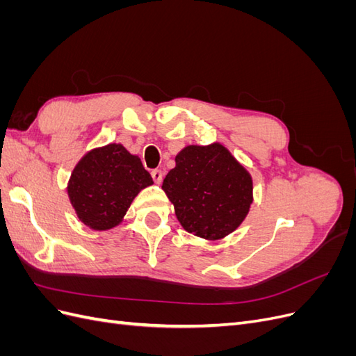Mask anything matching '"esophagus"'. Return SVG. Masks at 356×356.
Listing matches in <instances>:
<instances>
[{
	"mask_svg": "<svg viewBox=\"0 0 356 356\" xmlns=\"http://www.w3.org/2000/svg\"><path fill=\"white\" fill-rule=\"evenodd\" d=\"M152 177H153L156 184H161V181H163V174H161V170H159V169H154L152 172Z\"/></svg>",
	"mask_w": 356,
	"mask_h": 356,
	"instance_id": "1",
	"label": "esophagus"
}]
</instances>
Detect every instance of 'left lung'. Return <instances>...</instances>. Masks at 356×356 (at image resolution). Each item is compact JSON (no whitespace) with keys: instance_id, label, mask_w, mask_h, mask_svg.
<instances>
[{"instance_id":"1","label":"left lung","mask_w":356,"mask_h":356,"mask_svg":"<svg viewBox=\"0 0 356 356\" xmlns=\"http://www.w3.org/2000/svg\"><path fill=\"white\" fill-rule=\"evenodd\" d=\"M161 188L184 230L207 241L233 233L254 200L251 174L220 143L182 148Z\"/></svg>"}]
</instances>
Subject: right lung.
<instances>
[{
  "label": "right lung",
  "mask_w": 356,
  "mask_h": 356,
  "mask_svg": "<svg viewBox=\"0 0 356 356\" xmlns=\"http://www.w3.org/2000/svg\"><path fill=\"white\" fill-rule=\"evenodd\" d=\"M153 184L138 156L123 144L89 149L71 172L68 197L79 220L96 232L117 227L138 193Z\"/></svg>",
  "instance_id": "add662e5"
}]
</instances>
